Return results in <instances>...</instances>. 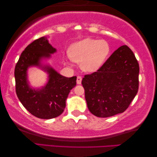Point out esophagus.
I'll return each instance as SVG.
<instances>
[{"instance_id":"esophagus-1","label":"esophagus","mask_w":157,"mask_h":157,"mask_svg":"<svg viewBox=\"0 0 157 157\" xmlns=\"http://www.w3.org/2000/svg\"><path fill=\"white\" fill-rule=\"evenodd\" d=\"M81 81H82V77L78 76H77V79H76V83L77 84H81Z\"/></svg>"}]
</instances>
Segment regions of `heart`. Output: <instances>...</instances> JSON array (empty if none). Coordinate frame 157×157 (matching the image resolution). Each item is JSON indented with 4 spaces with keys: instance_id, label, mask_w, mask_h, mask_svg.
<instances>
[{
    "instance_id": "1",
    "label": "heart",
    "mask_w": 157,
    "mask_h": 157,
    "mask_svg": "<svg viewBox=\"0 0 157 157\" xmlns=\"http://www.w3.org/2000/svg\"><path fill=\"white\" fill-rule=\"evenodd\" d=\"M110 51L106 40L86 38L71 45L68 54L72 61L81 64L83 70L94 72L105 63Z\"/></svg>"
}]
</instances>
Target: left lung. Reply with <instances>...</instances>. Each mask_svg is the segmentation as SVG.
Here are the masks:
<instances>
[{
	"label": "left lung",
	"instance_id": "obj_1",
	"mask_svg": "<svg viewBox=\"0 0 157 157\" xmlns=\"http://www.w3.org/2000/svg\"><path fill=\"white\" fill-rule=\"evenodd\" d=\"M139 66L133 51L124 45L81 81L89 110L106 118L125 111L139 90Z\"/></svg>",
	"mask_w": 157,
	"mask_h": 157
}]
</instances>
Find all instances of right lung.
Wrapping results in <instances>:
<instances>
[{"mask_svg":"<svg viewBox=\"0 0 157 157\" xmlns=\"http://www.w3.org/2000/svg\"><path fill=\"white\" fill-rule=\"evenodd\" d=\"M56 50L46 38L33 40L21 54L15 67L16 92L23 106L34 117L50 119L63 112L66 100L71 90L76 86V76L64 77L49 66H44L49 80L40 90L32 89L27 81V69L32 66H40L42 58H49Z\"/></svg>","mask_w":157,"mask_h":157,"instance_id":"obj_1","label":"right lung"}]
</instances>
